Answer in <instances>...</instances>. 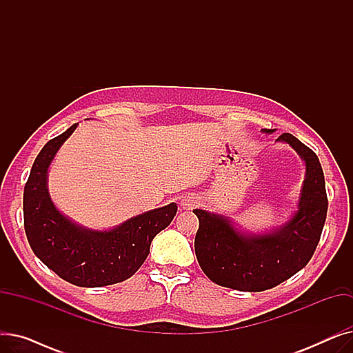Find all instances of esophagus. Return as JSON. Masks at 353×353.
<instances>
[{
	"instance_id": "34e87169",
	"label": "esophagus",
	"mask_w": 353,
	"mask_h": 353,
	"mask_svg": "<svg viewBox=\"0 0 353 353\" xmlns=\"http://www.w3.org/2000/svg\"><path fill=\"white\" fill-rule=\"evenodd\" d=\"M197 203H199V200L196 197H184L180 203V206L183 210H192L197 206Z\"/></svg>"
}]
</instances>
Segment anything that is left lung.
<instances>
[{
	"instance_id": "1",
	"label": "left lung",
	"mask_w": 353,
	"mask_h": 353,
	"mask_svg": "<svg viewBox=\"0 0 353 353\" xmlns=\"http://www.w3.org/2000/svg\"><path fill=\"white\" fill-rule=\"evenodd\" d=\"M263 128V133H273ZM277 141L292 145L306 164L299 208L281 228L265 234L239 232L221 214L196 209L199 230L194 239L197 262L209 279L220 286L262 292L288 281L312 259L327 212L325 176L318 156L294 136L283 133Z\"/></svg>"
}]
</instances>
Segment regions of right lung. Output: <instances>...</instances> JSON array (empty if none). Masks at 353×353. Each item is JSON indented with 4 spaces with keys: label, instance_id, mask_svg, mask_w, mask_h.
<instances>
[{
    "label": "right lung",
    "instance_id": "1",
    "mask_svg": "<svg viewBox=\"0 0 353 353\" xmlns=\"http://www.w3.org/2000/svg\"><path fill=\"white\" fill-rule=\"evenodd\" d=\"M77 124L50 140L34 160L24 188V229L35 256L61 279L81 288H101L123 282L139 270L152 240L172 223L177 206L170 203L110 230H91L64 216L48 194L47 173Z\"/></svg>",
    "mask_w": 353,
    "mask_h": 353
}]
</instances>
